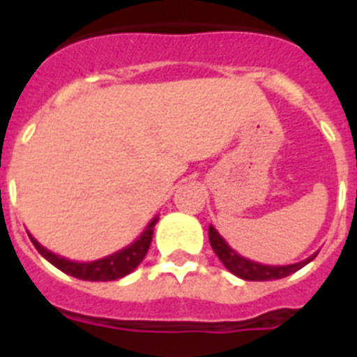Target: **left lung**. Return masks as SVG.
Returning a JSON list of instances; mask_svg holds the SVG:
<instances>
[{"instance_id": "obj_1", "label": "left lung", "mask_w": 357, "mask_h": 357, "mask_svg": "<svg viewBox=\"0 0 357 357\" xmlns=\"http://www.w3.org/2000/svg\"><path fill=\"white\" fill-rule=\"evenodd\" d=\"M209 243H211V248L215 250V254L218 255V259L224 263V266H226L231 274L243 278V280H248V282L280 280V278H285L289 276V274H293V272L300 271L302 266H305L310 261H313L317 257V254H313L311 257H307V259L300 261V263H294V265H261V263L246 259L243 255H238L235 250L229 248V244L220 237V234H218L213 226H209Z\"/></svg>"}]
</instances>
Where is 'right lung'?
I'll use <instances>...</instances> for the list:
<instances>
[{"label": "right lung", "instance_id": "add662e5", "mask_svg": "<svg viewBox=\"0 0 357 357\" xmlns=\"http://www.w3.org/2000/svg\"><path fill=\"white\" fill-rule=\"evenodd\" d=\"M159 217L151 220L146 229L140 234V237L131 243L129 246L122 248L120 252L103 257L98 261H89V263H77V261L64 259L61 255L53 254L50 250H46L40 243H36L35 238L31 237V243L35 244V248L38 250V254L42 257H46L53 266H57L59 271L66 272L70 276L79 278L85 282H113L119 278L128 276L129 272H133L137 266L140 265V261L144 259V255L148 254V248L151 244V237H153V228H155Z\"/></svg>", "mask_w": 357, "mask_h": 357}]
</instances>
